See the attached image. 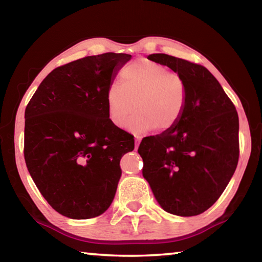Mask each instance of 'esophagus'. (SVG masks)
Returning <instances> with one entry per match:
<instances>
[{
    "instance_id": "obj_1",
    "label": "esophagus",
    "mask_w": 262,
    "mask_h": 262,
    "mask_svg": "<svg viewBox=\"0 0 262 262\" xmlns=\"http://www.w3.org/2000/svg\"><path fill=\"white\" fill-rule=\"evenodd\" d=\"M140 142H141V136H135V149H137L139 148V145H140Z\"/></svg>"
}]
</instances>
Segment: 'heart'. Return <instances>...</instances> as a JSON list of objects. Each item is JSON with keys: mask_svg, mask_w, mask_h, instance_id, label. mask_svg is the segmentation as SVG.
Masks as SVG:
<instances>
[{"mask_svg": "<svg viewBox=\"0 0 262 262\" xmlns=\"http://www.w3.org/2000/svg\"><path fill=\"white\" fill-rule=\"evenodd\" d=\"M119 81L120 85L113 84L106 91L107 115L115 127L125 126L135 108L128 125L133 132H167L178 123L187 101L186 84L178 73L140 60L123 68Z\"/></svg>", "mask_w": 262, "mask_h": 262, "instance_id": "1", "label": "heart"}]
</instances>
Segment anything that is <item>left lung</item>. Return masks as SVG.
Here are the masks:
<instances>
[{"instance_id": "left-lung-1", "label": "left lung", "mask_w": 262, "mask_h": 262, "mask_svg": "<svg viewBox=\"0 0 262 262\" xmlns=\"http://www.w3.org/2000/svg\"><path fill=\"white\" fill-rule=\"evenodd\" d=\"M148 59L183 77L187 101L173 128L142 140L137 149L142 173L164 210L179 216L202 214L219 200L236 171L238 113L206 67L162 53Z\"/></svg>"}]
</instances>
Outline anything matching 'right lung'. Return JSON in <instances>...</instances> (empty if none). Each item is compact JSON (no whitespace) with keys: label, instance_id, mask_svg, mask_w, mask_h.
I'll return each instance as SVG.
<instances>
[{"label":"right lung","instance_id":"right-lung-1","mask_svg":"<svg viewBox=\"0 0 262 262\" xmlns=\"http://www.w3.org/2000/svg\"><path fill=\"white\" fill-rule=\"evenodd\" d=\"M104 53L60 66L25 108L24 158L53 209L74 220L99 216L112 203L120 159L134 150L132 134L110 121L106 91L130 60Z\"/></svg>","mask_w":262,"mask_h":262}]
</instances>
